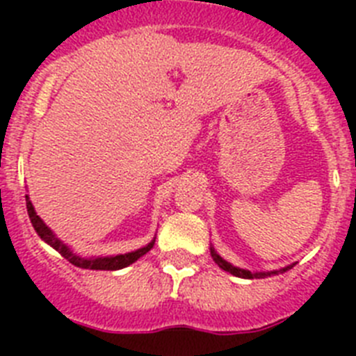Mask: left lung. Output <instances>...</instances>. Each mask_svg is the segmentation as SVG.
<instances>
[{
    "mask_svg": "<svg viewBox=\"0 0 356 356\" xmlns=\"http://www.w3.org/2000/svg\"><path fill=\"white\" fill-rule=\"evenodd\" d=\"M210 254H212L213 262L221 267V269H225L226 273H232L234 276H238V278H266V276L278 275V273H285L289 269V267H285V269H280V271H271V273H250V271H246V269H238V267L232 266V264H228L226 260H222L221 257H219V254L212 250V248H210Z\"/></svg>",
    "mask_w": 356,
    "mask_h": 356,
    "instance_id": "8db88e82",
    "label": "left lung"
}]
</instances>
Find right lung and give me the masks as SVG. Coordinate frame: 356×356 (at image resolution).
Wrapping results in <instances>:
<instances>
[{
  "label": "right lung",
  "instance_id": "1",
  "mask_svg": "<svg viewBox=\"0 0 356 356\" xmlns=\"http://www.w3.org/2000/svg\"><path fill=\"white\" fill-rule=\"evenodd\" d=\"M26 209H28V216H30V219H31V225H33L35 232L39 234V237L42 238L44 242H48L51 248H55V250L58 251V253H60L65 260H69L72 266L81 267V269H96V271L97 269H99V271H115V269H122V267H127V266H130V264H134L135 260H139L140 257H143V254H146L147 251L153 248V244H155V241H153V242H149L146 248H140V250L131 251V253H127V254H118V257H105V259H103V257L102 259H81V257H78V254L72 253V251L65 246L64 242L58 241V237H55V235H53L51 229L44 225L42 219L37 216V212L33 210V205H31L30 200H26Z\"/></svg>",
  "mask_w": 356,
  "mask_h": 356
}]
</instances>
